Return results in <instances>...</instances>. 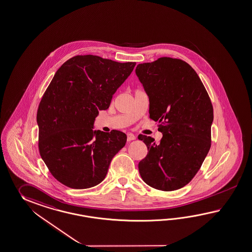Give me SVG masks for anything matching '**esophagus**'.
I'll return each mask as SVG.
<instances>
[{"label": "esophagus", "instance_id": "1", "mask_svg": "<svg viewBox=\"0 0 252 252\" xmlns=\"http://www.w3.org/2000/svg\"><path fill=\"white\" fill-rule=\"evenodd\" d=\"M135 136L133 134H127V141H132L135 140Z\"/></svg>", "mask_w": 252, "mask_h": 252}]
</instances>
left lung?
<instances>
[{"label": "left lung", "mask_w": 252, "mask_h": 252, "mask_svg": "<svg viewBox=\"0 0 252 252\" xmlns=\"http://www.w3.org/2000/svg\"><path fill=\"white\" fill-rule=\"evenodd\" d=\"M135 74L149 97V117L158 122L159 144L139 135L148 147L138 164L142 179L162 191L179 189L195 177L211 146L213 106L190 65L161 57L139 63Z\"/></svg>", "instance_id": "8db88e82"}]
</instances>
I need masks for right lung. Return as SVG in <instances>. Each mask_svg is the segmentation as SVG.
<instances>
[{
    "label": "right lung",
    "instance_id": "right-lung-1",
    "mask_svg": "<svg viewBox=\"0 0 252 252\" xmlns=\"http://www.w3.org/2000/svg\"><path fill=\"white\" fill-rule=\"evenodd\" d=\"M135 65L87 55L72 57L56 71L36 120L41 158L62 184L84 189L104 180L126 135L94 130V119L99 111L109 107L113 94Z\"/></svg>",
    "mask_w": 252,
    "mask_h": 252
}]
</instances>
